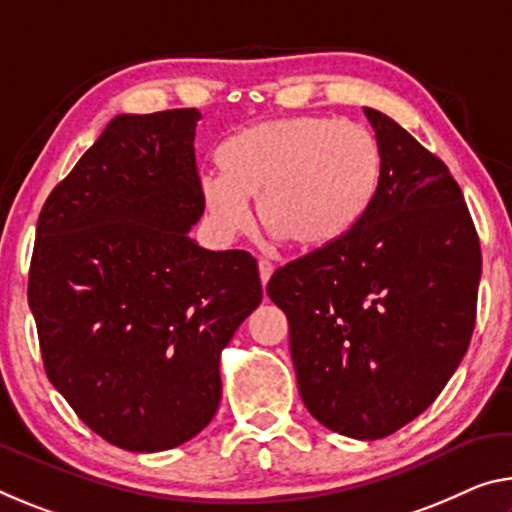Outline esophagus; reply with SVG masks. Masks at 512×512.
<instances>
[{
  "label": "esophagus",
  "instance_id": "34e87169",
  "mask_svg": "<svg viewBox=\"0 0 512 512\" xmlns=\"http://www.w3.org/2000/svg\"><path fill=\"white\" fill-rule=\"evenodd\" d=\"M257 269H259V280H262V285H266V282L271 280V275H273V262H269V259H259L257 262Z\"/></svg>",
  "mask_w": 512,
  "mask_h": 512
}]
</instances>
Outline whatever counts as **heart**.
<instances>
[{
    "instance_id": "heart-1",
    "label": "heart",
    "mask_w": 512,
    "mask_h": 512,
    "mask_svg": "<svg viewBox=\"0 0 512 512\" xmlns=\"http://www.w3.org/2000/svg\"><path fill=\"white\" fill-rule=\"evenodd\" d=\"M223 173L202 175V198L218 232L262 225L300 248L326 246L367 212L380 177L376 136L353 120L298 116L266 120L221 148Z\"/></svg>"
}]
</instances>
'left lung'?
<instances>
[{
    "label": "left lung",
    "instance_id": "8db88e82",
    "mask_svg": "<svg viewBox=\"0 0 512 512\" xmlns=\"http://www.w3.org/2000/svg\"><path fill=\"white\" fill-rule=\"evenodd\" d=\"M380 148L367 212L344 237L271 275L287 314L298 392L310 415L380 440L431 405L476 323L481 243L458 182L433 152L376 109Z\"/></svg>",
    "mask_w": 512,
    "mask_h": 512
}]
</instances>
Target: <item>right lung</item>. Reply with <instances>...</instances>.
Here are the masks:
<instances>
[{
    "label": "right lung",
    "instance_id": "right-lung-1",
    "mask_svg": "<svg viewBox=\"0 0 512 512\" xmlns=\"http://www.w3.org/2000/svg\"><path fill=\"white\" fill-rule=\"evenodd\" d=\"M198 109L116 116L38 216L29 307L50 383L102 440L154 453L221 403V351L262 303L255 257L189 239Z\"/></svg>",
    "mask_w": 512,
    "mask_h": 512
}]
</instances>
